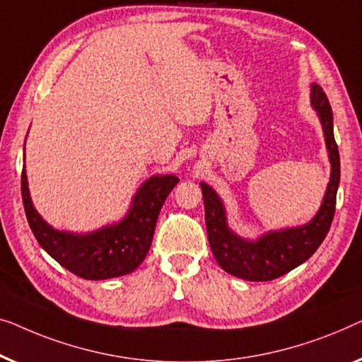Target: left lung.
Segmentation results:
<instances>
[{"mask_svg": "<svg viewBox=\"0 0 362 362\" xmlns=\"http://www.w3.org/2000/svg\"><path fill=\"white\" fill-rule=\"evenodd\" d=\"M310 100L322 123L332 164L327 193L312 221L302 226L269 231L256 241L244 239L228 226L225 205L218 193L205 182L200 183L211 252L223 271L234 277L251 282H267L284 276L313 256L332 226L341 174L339 152L333 134V111L323 88L317 83L312 85Z\"/></svg>", "mask_w": 362, "mask_h": 362, "instance_id": "obj_1", "label": "left lung"}]
</instances>
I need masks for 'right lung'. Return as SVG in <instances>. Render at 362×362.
I'll list each match as a JSON object with an SVG mask.
<instances>
[{"mask_svg":"<svg viewBox=\"0 0 362 362\" xmlns=\"http://www.w3.org/2000/svg\"><path fill=\"white\" fill-rule=\"evenodd\" d=\"M177 183L175 175L151 177L136 192L123 220L86 234L54 230L42 220L30 200L26 169L21 175V193L28 223L44 251L75 276L105 281L131 274L144 261L160 208Z\"/></svg>","mask_w":362,"mask_h":362,"instance_id":"add662e5","label":"right lung"}]
</instances>
